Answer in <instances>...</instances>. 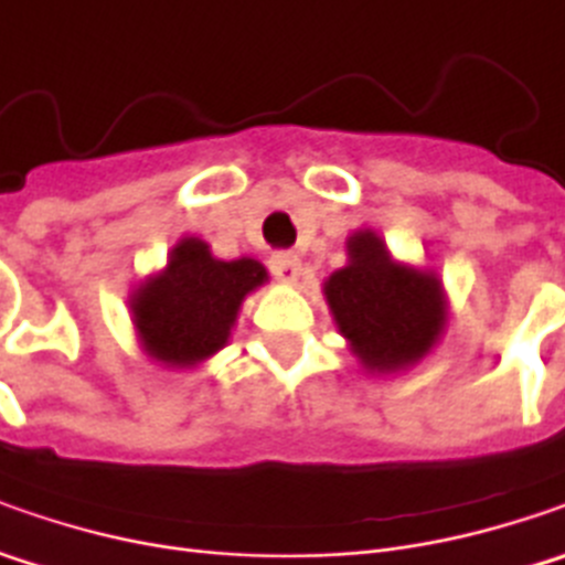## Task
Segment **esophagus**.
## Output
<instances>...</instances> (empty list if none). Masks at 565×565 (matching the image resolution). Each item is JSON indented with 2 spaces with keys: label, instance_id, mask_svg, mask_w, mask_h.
Masks as SVG:
<instances>
[{
  "label": "esophagus",
  "instance_id": "34e87169",
  "mask_svg": "<svg viewBox=\"0 0 565 565\" xmlns=\"http://www.w3.org/2000/svg\"><path fill=\"white\" fill-rule=\"evenodd\" d=\"M270 273L279 282H295L301 276V260L292 250H273L270 254Z\"/></svg>",
  "mask_w": 565,
  "mask_h": 565
}]
</instances>
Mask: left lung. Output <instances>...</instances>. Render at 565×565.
<instances>
[{"mask_svg": "<svg viewBox=\"0 0 565 565\" xmlns=\"http://www.w3.org/2000/svg\"><path fill=\"white\" fill-rule=\"evenodd\" d=\"M349 264L323 282L339 333L367 371L390 374L424 359L446 327V295L437 273L396 264L371 228L349 242Z\"/></svg>", "mask_w": 565, "mask_h": 565, "instance_id": "1", "label": "left lung"}]
</instances>
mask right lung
Here are the masks:
<instances>
[{
    "mask_svg": "<svg viewBox=\"0 0 565 565\" xmlns=\"http://www.w3.org/2000/svg\"><path fill=\"white\" fill-rule=\"evenodd\" d=\"M267 282L264 264L216 260L201 238H182L166 270L131 295V317L143 352L166 367H194L220 352L245 295Z\"/></svg>",
    "mask_w": 565,
    "mask_h": 565,
    "instance_id": "right-lung-1",
    "label": "right lung"
}]
</instances>
